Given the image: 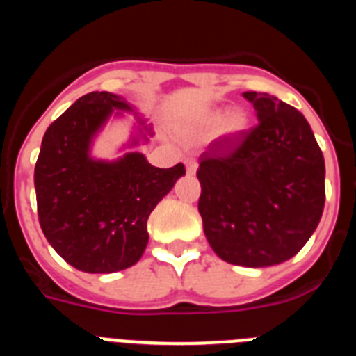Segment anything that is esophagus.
<instances>
[{
  "label": "esophagus",
  "mask_w": 356,
  "mask_h": 356,
  "mask_svg": "<svg viewBox=\"0 0 356 356\" xmlns=\"http://www.w3.org/2000/svg\"><path fill=\"white\" fill-rule=\"evenodd\" d=\"M185 167H187V172H189V175H194V172H196V169H198V162H196V160H193V158H189V160L185 162Z\"/></svg>",
  "instance_id": "34e87169"
}]
</instances>
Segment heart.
Instances as JSON below:
<instances>
[{"mask_svg":"<svg viewBox=\"0 0 356 356\" xmlns=\"http://www.w3.org/2000/svg\"><path fill=\"white\" fill-rule=\"evenodd\" d=\"M247 115L241 113V111H234L229 117L225 113H221V111H216V113L209 115L207 120H205V126H207L209 129H216V127L223 126V131L227 133L243 131V129L247 127Z\"/></svg>","mask_w":356,"mask_h":356,"instance_id":"obj_1","label":"heart"}]
</instances>
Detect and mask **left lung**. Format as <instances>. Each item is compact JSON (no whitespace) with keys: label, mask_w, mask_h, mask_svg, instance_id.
<instances>
[{"label":"left lung","mask_w":356,"mask_h":356,"mask_svg":"<svg viewBox=\"0 0 356 356\" xmlns=\"http://www.w3.org/2000/svg\"><path fill=\"white\" fill-rule=\"evenodd\" d=\"M257 126L200 156L198 211L212 250L239 266L293 257L324 211V156L305 115L268 93L245 91Z\"/></svg>","instance_id":"obj_1"}]
</instances>
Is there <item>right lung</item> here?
<instances>
[{
	"label": "right lung",
	"mask_w": 356,
	"mask_h": 356,
	"mask_svg": "<svg viewBox=\"0 0 356 356\" xmlns=\"http://www.w3.org/2000/svg\"><path fill=\"white\" fill-rule=\"evenodd\" d=\"M133 111L120 97L91 91L75 100L42 136L33 171L38 216L54 250L74 268H129L147 247V218L185 175L184 163L153 167L142 153L93 160V136L113 113Z\"/></svg>",
	"instance_id": "add662e5"
}]
</instances>
